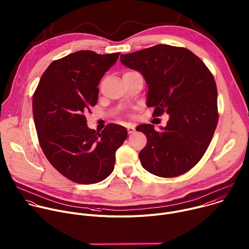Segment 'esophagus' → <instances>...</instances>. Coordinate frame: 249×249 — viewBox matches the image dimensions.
Instances as JSON below:
<instances>
[{"instance_id":"esophagus-1","label":"esophagus","mask_w":249,"mask_h":249,"mask_svg":"<svg viewBox=\"0 0 249 249\" xmlns=\"http://www.w3.org/2000/svg\"><path fill=\"white\" fill-rule=\"evenodd\" d=\"M134 131H135V129H134V126L130 125V126H128V127H127V132H128V134H131V133H133Z\"/></svg>"}]
</instances>
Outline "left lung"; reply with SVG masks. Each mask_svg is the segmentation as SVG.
<instances>
[{"label":"left lung","instance_id":"left-lung-1","mask_svg":"<svg viewBox=\"0 0 249 249\" xmlns=\"http://www.w3.org/2000/svg\"><path fill=\"white\" fill-rule=\"evenodd\" d=\"M121 62L144 76L153 116L170 115L160 131L153 124L136 127L147 137L139 152L142 167L161 178L188 172L203 157L218 124L213 74L188 49L163 44L122 55Z\"/></svg>","mask_w":249,"mask_h":249}]
</instances>
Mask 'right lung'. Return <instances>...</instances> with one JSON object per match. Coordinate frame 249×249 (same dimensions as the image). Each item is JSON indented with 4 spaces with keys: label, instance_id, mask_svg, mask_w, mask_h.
Instances as JSON below:
<instances>
[{
    "label": "right lung",
    "instance_id": "right-lung-1",
    "mask_svg": "<svg viewBox=\"0 0 249 249\" xmlns=\"http://www.w3.org/2000/svg\"><path fill=\"white\" fill-rule=\"evenodd\" d=\"M119 56L84 50L56 60L33 94V118L42 150L50 164L74 182L92 184L109 177L117 149L127 137L125 127L116 124L96 132L85 118L97 104L98 84Z\"/></svg>",
    "mask_w": 249,
    "mask_h": 249
}]
</instances>
